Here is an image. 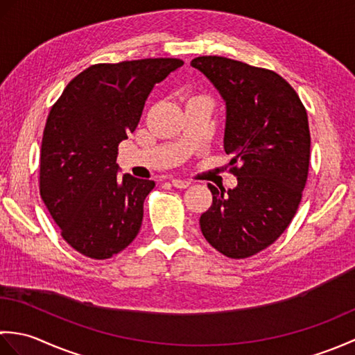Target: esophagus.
Here are the masks:
<instances>
[{
    "mask_svg": "<svg viewBox=\"0 0 355 355\" xmlns=\"http://www.w3.org/2000/svg\"><path fill=\"white\" fill-rule=\"evenodd\" d=\"M172 186L177 187V189H186V187L191 186V182L187 180H178V178H172Z\"/></svg>",
    "mask_w": 355,
    "mask_h": 355,
    "instance_id": "esophagus-1",
    "label": "esophagus"
}]
</instances>
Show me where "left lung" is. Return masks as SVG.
<instances>
[{"label": "left lung", "instance_id": "8db88e82", "mask_svg": "<svg viewBox=\"0 0 355 355\" xmlns=\"http://www.w3.org/2000/svg\"><path fill=\"white\" fill-rule=\"evenodd\" d=\"M225 101L224 149L235 189L212 192L200 218L207 243L232 259L271 245L297 212L310 168L311 135L304 103L277 73L223 56L191 62Z\"/></svg>", "mask_w": 355, "mask_h": 355}]
</instances>
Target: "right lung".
Masks as SVG:
<instances>
[{
    "mask_svg": "<svg viewBox=\"0 0 355 355\" xmlns=\"http://www.w3.org/2000/svg\"><path fill=\"white\" fill-rule=\"evenodd\" d=\"M183 64L177 58L94 64L50 110L40 193L61 236L87 258L108 259L137 236L155 183L119 177L117 146L135 131L153 88Z\"/></svg>",
    "mask_w": 355,
    "mask_h": 355,
    "instance_id": "right-lung-1",
    "label": "right lung"
}]
</instances>
